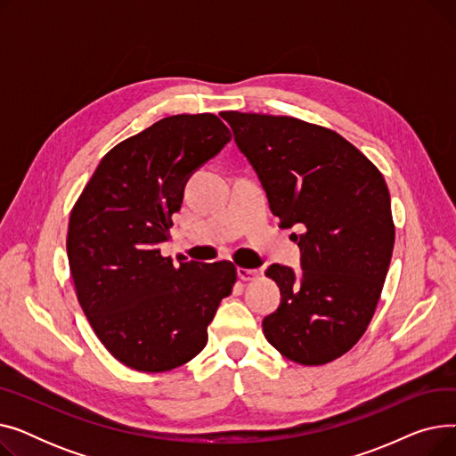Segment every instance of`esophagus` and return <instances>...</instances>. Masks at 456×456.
Returning <instances> with one entry per match:
<instances>
[{"mask_svg":"<svg viewBox=\"0 0 456 456\" xmlns=\"http://www.w3.org/2000/svg\"><path fill=\"white\" fill-rule=\"evenodd\" d=\"M238 277L242 281H255L258 277L256 270H248V268H238Z\"/></svg>","mask_w":456,"mask_h":456,"instance_id":"esophagus-1","label":"esophagus"}]
</instances>
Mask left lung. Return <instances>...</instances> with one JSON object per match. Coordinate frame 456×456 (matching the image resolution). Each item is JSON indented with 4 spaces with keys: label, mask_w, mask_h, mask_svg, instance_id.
<instances>
[{
    "label": "left lung",
    "mask_w": 456,
    "mask_h": 456,
    "mask_svg": "<svg viewBox=\"0 0 456 456\" xmlns=\"http://www.w3.org/2000/svg\"><path fill=\"white\" fill-rule=\"evenodd\" d=\"M266 190L281 227L301 249V273L272 265L281 305L262 322L266 340L303 366L327 364L366 332L394 251L385 177L353 143L290 116L222 112Z\"/></svg>",
    "instance_id": "8db88e82"
}]
</instances>
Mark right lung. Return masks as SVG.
I'll return each instance as SVG.
<instances>
[{
    "label": "right lung",
    "mask_w": 456,
    "mask_h": 456,
    "mask_svg": "<svg viewBox=\"0 0 456 456\" xmlns=\"http://www.w3.org/2000/svg\"><path fill=\"white\" fill-rule=\"evenodd\" d=\"M229 140L214 114L162 118L112 148L71 208L66 251L79 305L109 353L136 371L191 361L232 292V262H174L159 248L188 177Z\"/></svg>",
    "instance_id": "obj_1"
}]
</instances>
